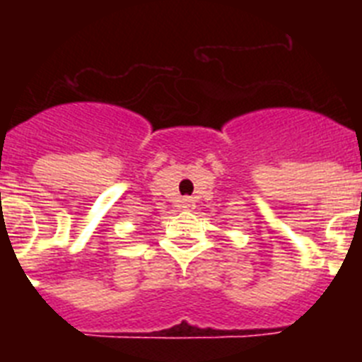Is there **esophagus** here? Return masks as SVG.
<instances>
[{"label":"esophagus","mask_w":362,"mask_h":362,"mask_svg":"<svg viewBox=\"0 0 362 362\" xmlns=\"http://www.w3.org/2000/svg\"><path fill=\"white\" fill-rule=\"evenodd\" d=\"M185 209H190V204H192V199H185Z\"/></svg>","instance_id":"obj_1"}]
</instances>
